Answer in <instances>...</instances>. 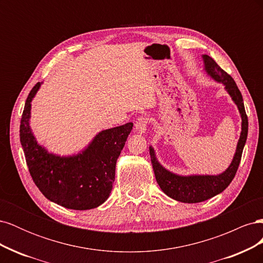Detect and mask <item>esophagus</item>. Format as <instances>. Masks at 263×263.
Listing matches in <instances>:
<instances>
[{
    "instance_id": "1",
    "label": "esophagus",
    "mask_w": 263,
    "mask_h": 263,
    "mask_svg": "<svg viewBox=\"0 0 263 263\" xmlns=\"http://www.w3.org/2000/svg\"><path fill=\"white\" fill-rule=\"evenodd\" d=\"M147 124H148V118L140 116L137 118L136 124H135V127H136V130L138 134H144L147 130Z\"/></svg>"
}]
</instances>
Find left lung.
<instances>
[{
    "label": "left lung",
    "mask_w": 263,
    "mask_h": 263,
    "mask_svg": "<svg viewBox=\"0 0 263 263\" xmlns=\"http://www.w3.org/2000/svg\"><path fill=\"white\" fill-rule=\"evenodd\" d=\"M202 57L205 72L216 82L224 84L225 90L237 105L241 117V133L232 163L224 172L217 174V176H209V174H205V176L204 174L203 176H198V174L179 176L162 166L158 161L153 146L149 147L151 163H153L159 186L169 197L182 203H200L206 201L221 193L230 184V182L235 178L238 166H239L247 135H248V117H247L245 110L242 95L234 79L225 72L210 55L203 54Z\"/></svg>",
    "instance_id": "8db88e82"
}]
</instances>
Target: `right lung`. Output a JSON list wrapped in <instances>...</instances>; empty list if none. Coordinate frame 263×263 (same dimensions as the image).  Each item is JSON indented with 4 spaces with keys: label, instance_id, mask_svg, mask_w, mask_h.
Here are the masks:
<instances>
[{
    "label": "right lung",
    "instance_id": "1",
    "mask_svg": "<svg viewBox=\"0 0 263 263\" xmlns=\"http://www.w3.org/2000/svg\"><path fill=\"white\" fill-rule=\"evenodd\" d=\"M43 82L28 94L21 119L20 138L31 178L49 201L77 211L104 203L113 187L117 158L133 123L100 132L87 147L73 156L61 157L39 145L29 126L31 101Z\"/></svg>",
    "mask_w": 263,
    "mask_h": 263
}]
</instances>
